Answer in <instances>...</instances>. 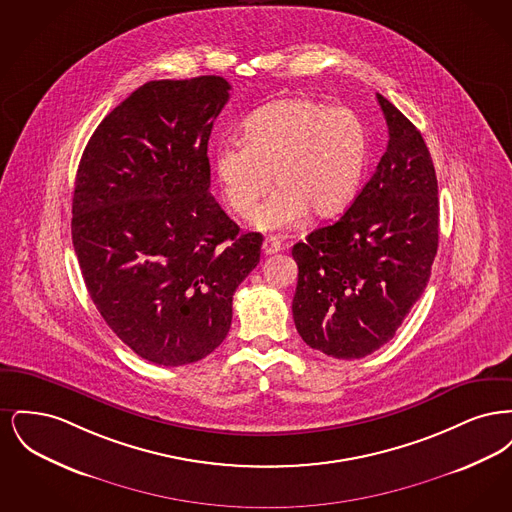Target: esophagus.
Masks as SVG:
<instances>
[{
  "mask_svg": "<svg viewBox=\"0 0 512 512\" xmlns=\"http://www.w3.org/2000/svg\"><path fill=\"white\" fill-rule=\"evenodd\" d=\"M280 249H282V244H280V240H278L276 236H267V238H265V242H263V251H265L267 255L278 253Z\"/></svg>",
  "mask_w": 512,
  "mask_h": 512,
  "instance_id": "obj_1",
  "label": "esophagus"
}]
</instances>
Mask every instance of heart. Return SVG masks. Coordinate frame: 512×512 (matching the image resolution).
<instances>
[{"label":"heart","instance_id":"1","mask_svg":"<svg viewBox=\"0 0 512 512\" xmlns=\"http://www.w3.org/2000/svg\"><path fill=\"white\" fill-rule=\"evenodd\" d=\"M242 142L217 149L220 192L238 217H249L272 182L253 224L261 230L290 228L309 211L332 217L359 192L368 138L361 119L347 107L305 98L280 99L245 119Z\"/></svg>","mask_w":512,"mask_h":512}]
</instances>
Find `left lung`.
Masks as SVG:
<instances>
[{
  "instance_id": "left-lung-1",
  "label": "left lung",
  "mask_w": 512,
  "mask_h": 512,
  "mask_svg": "<svg viewBox=\"0 0 512 512\" xmlns=\"http://www.w3.org/2000/svg\"><path fill=\"white\" fill-rule=\"evenodd\" d=\"M388 149L351 207L307 242L292 313L303 341L336 359H361L395 336L424 292L438 253V178L430 151L393 103L376 96Z\"/></svg>"
}]
</instances>
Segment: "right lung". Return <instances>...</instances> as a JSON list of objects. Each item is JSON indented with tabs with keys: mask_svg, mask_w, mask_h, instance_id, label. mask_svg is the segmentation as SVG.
<instances>
[{
	"mask_svg": "<svg viewBox=\"0 0 512 512\" xmlns=\"http://www.w3.org/2000/svg\"><path fill=\"white\" fill-rule=\"evenodd\" d=\"M222 76L151 80L117 105L82 153L73 245L107 326L163 366L213 353L232 297L261 259L209 192L207 144L230 98Z\"/></svg>",
	"mask_w": 512,
	"mask_h": 512,
	"instance_id": "add662e5",
	"label": "right lung"
}]
</instances>
